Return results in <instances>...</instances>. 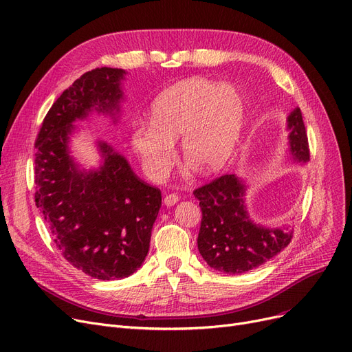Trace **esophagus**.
Instances as JSON below:
<instances>
[{
    "label": "esophagus",
    "mask_w": 352,
    "mask_h": 352,
    "mask_svg": "<svg viewBox=\"0 0 352 352\" xmlns=\"http://www.w3.org/2000/svg\"><path fill=\"white\" fill-rule=\"evenodd\" d=\"M178 200H179V197H178L177 194L171 192V194H166V195L164 197V204H165L166 207H171V206H174Z\"/></svg>",
    "instance_id": "esophagus-1"
}]
</instances>
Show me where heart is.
Segmentation results:
<instances>
[{"label":"heart","mask_w":352,"mask_h":352,"mask_svg":"<svg viewBox=\"0 0 352 352\" xmlns=\"http://www.w3.org/2000/svg\"><path fill=\"white\" fill-rule=\"evenodd\" d=\"M246 120L248 103L236 86L190 78L161 91L152 103L151 122H133L131 145L154 181L171 171L179 136L182 155L212 174L233 158Z\"/></svg>","instance_id":"obj_1"}]
</instances>
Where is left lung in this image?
I'll use <instances>...</instances> for the list:
<instances>
[{
  "instance_id": "left-lung-1",
  "label": "left lung",
  "mask_w": 352,
  "mask_h": 352,
  "mask_svg": "<svg viewBox=\"0 0 352 352\" xmlns=\"http://www.w3.org/2000/svg\"><path fill=\"white\" fill-rule=\"evenodd\" d=\"M290 155L309 161L307 129L299 108L287 116ZM246 186L234 174H226L194 190L203 219L197 244L207 265L227 274H239L262 266L292 240L283 227H263L250 220L244 206Z\"/></svg>"
}]
</instances>
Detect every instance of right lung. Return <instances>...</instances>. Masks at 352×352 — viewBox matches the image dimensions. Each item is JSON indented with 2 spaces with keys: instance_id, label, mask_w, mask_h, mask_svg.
I'll list each match as a JSON object with an SVG mask.
<instances>
[{
  "instance_id": "1",
  "label": "right lung",
  "mask_w": 352,
  "mask_h": 352,
  "mask_svg": "<svg viewBox=\"0 0 352 352\" xmlns=\"http://www.w3.org/2000/svg\"><path fill=\"white\" fill-rule=\"evenodd\" d=\"M124 74L111 67L82 74L53 103L36 140V206L66 261L100 280L128 278L141 267L161 207V191L106 142L98 144L99 170L82 171L69 155L76 119L94 109L119 112Z\"/></svg>"
}]
</instances>
